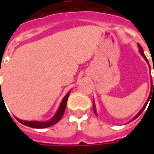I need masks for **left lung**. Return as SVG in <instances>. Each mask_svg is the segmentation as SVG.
Listing matches in <instances>:
<instances>
[{"label":"left lung","mask_w":154,"mask_h":154,"mask_svg":"<svg viewBox=\"0 0 154 154\" xmlns=\"http://www.w3.org/2000/svg\"><path fill=\"white\" fill-rule=\"evenodd\" d=\"M138 47H139V53H140V54L142 55L143 57V58L145 59V61H146V62H147V63L149 64V68H150V65H149V61H148V59H147V57H146V56H145V55H144V54H143V50L142 46H141V45H140V44H138ZM153 72H154V67H153ZM151 85H152V87H151V90H150V94H149V98H148V100H147V101H146V103L144 104V106H143V108H142V109H141V110H140V111H139V113L137 114V115H136V116H134V118H133V119H131V120H130L129 122H131V121H133L134 119H135L136 118H138V117H139V116H140V115H141V113H142L143 111V110L145 109L146 106H147V104H148V101H149V99H150V97H151V94H152V93H153V91H154V82H153V87H152V77H151ZM93 110H94V112H95V114H96V115H97V109H96V106H95V101H93Z\"/></svg>","instance_id":"left-lung-1"}]
</instances>
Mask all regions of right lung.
Here are the masks:
<instances>
[{
    "label": "right lung",
    "mask_w": 154,
    "mask_h": 154,
    "mask_svg": "<svg viewBox=\"0 0 154 154\" xmlns=\"http://www.w3.org/2000/svg\"><path fill=\"white\" fill-rule=\"evenodd\" d=\"M71 91H69L65 97H63V99L62 100L60 106L58 107V109L56 111V113L48 121H28V120H23V119H18L16 118V119L18 120L19 122H20L23 125H25L29 127H31V128H35V129H44V128H48V127H50V126L54 125L56 123H57L63 116L64 111L66 109V106H67V101L68 99V97L70 95Z\"/></svg>",
    "instance_id": "1"
}]
</instances>
